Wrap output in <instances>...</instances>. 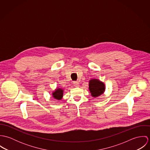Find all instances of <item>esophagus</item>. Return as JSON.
Segmentation results:
<instances>
[{
	"mask_svg": "<svg viewBox=\"0 0 150 150\" xmlns=\"http://www.w3.org/2000/svg\"><path fill=\"white\" fill-rule=\"evenodd\" d=\"M73 84H74V86H75L77 87V86H79V83L78 81H74L73 82Z\"/></svg>",
	"mask_w": 150,
	"mask_h": 150,
	"instance_id": "34e87169",
	"label": "esophagus"
}]
</instances>
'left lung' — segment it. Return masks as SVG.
Instances as JSON below:
<instances>
[{
    "label": "left lung",
    "instance_id": "left-lung-1",
    "mask_svg": "<svg viewBox=\"0 0 150 150\" xmlns=\"http://www.w3.org/2000/svg\"><path fill=\"white\" fill-rule=\"evenodd\" d=\"M89 89L92 96L93 97H96L102 95L104 92L105 86L103 83L99 81L98 80L93 79L90 80L89 81Z\"/></svg>",
    "mask_w": 150,
    "mask_h": 150
}]
</instances>
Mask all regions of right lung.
I'll return each instance as SVG.
<instances>
[{
	"label": "right lung",
	"mask_w": 150,
	"mask_h": 150,
	"mask_svg": "<svg viewBox=\"0 0 150 150\" xmlns=\"http://www.w3.org/2000/svg\"><path fill=\"white\" fill-rule=\"evenodd\" d=\"M53 97L57 99L61 100L63 96V90L61 88H58L56 89V91L52 93Z\"/></svg>",
	"instance_id": "right-lung-1"
}]
</instances>
